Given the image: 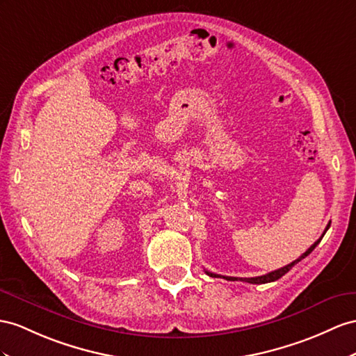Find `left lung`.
<instances>
[{
    "mask_svg": "<svg viewBox=\"0 0 356 356\" xmlns=\"http://www.w3.org/2000/svg\"><path fill=\"white\" fill-rule=\"evenodd\" d=\"M330 225H331V222L326 225V229H325V232H323V234L321 236V239H317L312 247H309L302 256H300L299 259H296L295 261H291L290 265H287V266H284V268H280V269H277V270H272V272H269V273H266V275H261V277H254V278H236V277H224V275H218V273H212V272H207L206 270V273L209 277H222V278H225V280H229V281H238V280H241V281H245V282H250V284H265V282H272V281H277V280H280L282 275H284V273H287L291 268H293L296 263H299L300 260L302 259H305L309 252H312L317 245H318V242L322 241V238L325 236V233L327 232V229H330Z\"/></svg>",
    "mask_w": 356,
    "mask_h": 356,
    "instance_id": "obj_1",
    "label": "left lung"
}]
</instances>
